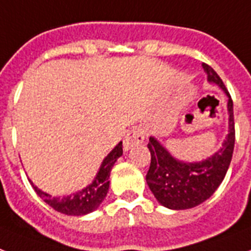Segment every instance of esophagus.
<instances>
[{
    "label": "esophagus",
    "mask_w": 251,
    "mask_h": 251,
    "mask_svg": "<svg viewBox=\"0 0 251 251\" xmlns=\"http://www.w3.org/2000/svg\"><path fill=\"white\" fill-rule=\"evenodd\" d=\"M143 142H145V131L142 129H139V127L131 129L124 138V150L127 151L131 147L138 146Z\"/></svg>",
    "instance_id": "esophagus-1"
}]
</instances>
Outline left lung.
<instances>
[{"label":"left lung","instance_id":"left-lung-1","mask_svg":"<svg viewBox=\"0 0 251 251\" xmlns=\"http://www.w3.org/2000/svg\"><path fill=\"white\" fill-rule=\"evenodd\" d=\"M202 68L208 83L216 84L226 95L229 130L220 150L199 162L177 159L155 137H150L147 147L151 154V164L146 181L158 202L168 209H189L208 200L224 180L232 160L236 138L233 101L216 71L205 63H202Z\"/></svg>","mask_w":251,"mask_h":251}]
</instances>
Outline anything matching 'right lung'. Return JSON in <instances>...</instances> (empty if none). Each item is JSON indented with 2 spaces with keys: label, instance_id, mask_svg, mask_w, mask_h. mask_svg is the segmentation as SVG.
<instances>
[{
  "label": "right lung",
  "instance_id": "obj_1",
  "mask_svg": "<svg viewBox=\"0 0 251 251\" xmlns=\"http://www.w3.org/2000/svg\"><path fill=\"white\" fill-rule=\"evenodd\" d=\"M122 152H124L122 142H120L108 155L105 156L91 184H88L85 188L80 189L77 192L68 195V196H63V198L51 196L47 192H43L42 189L38 188L36 185H34L31 180L30 183H31L32 188L35 189L38 196L57 212L68 216L88 215L97 209L101 205V202L104 201L105 196L109 191L110 171L118 158L122 155Z\"/></svg>",
  "mask_w": 251,
  "mask_h": 251
}]
</instances>
